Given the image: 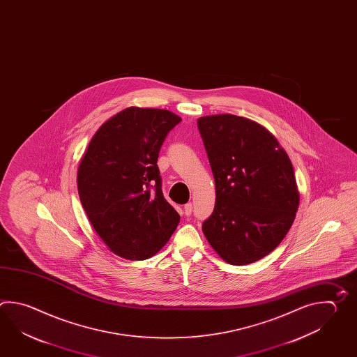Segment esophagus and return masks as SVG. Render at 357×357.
<instances>
[{"instance_id":"1","label":"esophagus","mask_w":357,"mask_h":357,"mask_svg":"<svg viewBox=\"0 0 357 357\" xmlns=\"http://www.w3.org/2000/svg\"><path fill=\"white\" fill-rule=\"evenodd\" d=\"M192 211H193V206H192V204H187L184 206V213H185V216H190Z\"/></svg>"}]
</instances>
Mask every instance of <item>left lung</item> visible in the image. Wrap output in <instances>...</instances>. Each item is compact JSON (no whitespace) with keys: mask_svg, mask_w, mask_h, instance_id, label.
Returning a JSON list of instances; mask_svg holds the SVG:
<instances>
[{"mask_svg":"<svg viewBox=\"0 0 357 357\" xmlns=\"http://www.w3.org/2000/svg\"><path fill=\"white\" fill-rule=\"evenodd\" d=\"M197 126L216 187L204 236L225 262H257L284 241L296 216L291 161L268 130L248 118L202 116Z\"/></svg>","mask_w":357,"mask_h":357,"instance_id":"1","label":"left lung"}]
</instances>
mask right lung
Wrapping results in <instances>:
<instances>
[{"mask_svg": "<svg viewBox=\"0 0 357 357\" xmlns=\"http://www.w3.org/2000/svg\"><path fill=\"white\" fill-rule=\"evenodd\" d=\"M181 121L169 110L127 108L102 124L81 159V204L102 241L126 259L156 255L179 224L162 196L158 158Z\"/></svg>", "mask_w": 357, "mask_h": 357, "instance_id": "add662e5", "label": "right lung"}]
</instances>
